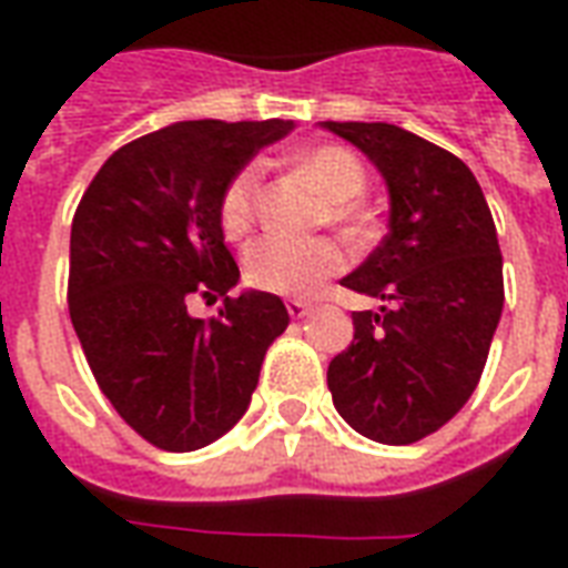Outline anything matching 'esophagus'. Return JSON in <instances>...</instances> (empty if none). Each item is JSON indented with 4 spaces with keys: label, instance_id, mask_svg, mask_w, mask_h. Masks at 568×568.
<instances>
[{
    "label": "esophagus",
    "instance_id": "obj_1",
    "mask_svg": "<svg viewBox=\"0 0 568 568\" xmlns=\"http://www.w3.org/2000/svg\"><path fill=\"white\" fill-rule=\"evenodd\" d=\"M285 307H288V316H292V320H304L310 310H313V301H301V297H295V301H288Z\"/></svg>",
    "mask_w": 568,
    "mask_h": 568
}]
</instances>
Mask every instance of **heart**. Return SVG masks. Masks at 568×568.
<instances>
[{
  "label": "heart",
  "instance_id": "heart-1",
  "mask_svg": "<svg viewBox=\"0 0 568 568\" xmlns=\"http://www.w3.org/2000/svg\"><path fill=\"white\" fill-rule=\"evenodd\" d=\"M297 173H304L325 197L328 222L341 227L356 224V203L365 194L368 175L356 154L341 145H316L295 158ZM258 166H243L227 182L222 197V227L227 236H243L258 212ZM344 267V252L332 240H292L264 236L243 255L246 283L258 292L283 297L313 295L328 276Z\"/></svg>",
  "mask_w": 568,
  "mask_h": 568
}]
</instances>
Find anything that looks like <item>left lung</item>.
Segmentation results:
<instances>
[{
  "label": "left lung",
  "mask_w": 568,
  "mask_h": 568,
  "mask_svg": "<svg viewBox=\"0 0 568 568\" xmlns=\"http://www.w3.org/2000/svg\"><path fill=\"white\" fill-rule=\"evenodd\" d=\"M389 187V234L341 283L386 307L353 313V344L328 365L337 414L381 444L438 432L475 393L505 285L496 224L475 173L410 130L322 121Z\"/></svg>",
  "instance_id": "8db88e82"
}]
</instances>
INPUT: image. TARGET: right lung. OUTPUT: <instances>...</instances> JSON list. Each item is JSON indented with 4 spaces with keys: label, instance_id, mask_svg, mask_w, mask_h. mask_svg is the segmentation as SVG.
<instances>
[{
    "label": "right lung",
    "instance_id": "1",
    "mask_svg": "<svg viewBox=\"0 0 568 568\" xmlns=\"http://www.w3.org/2000/svg\"><path fill=\"white\" fill-rule=\"evenodd\" d=\"M292 121H179L118 149L84 191L69 236V316L121 419L170 453L236 426L267 346L285 332L276 295L240 283L224 246L227 182ZM194 294L225 297L194 321Z\"/></svg>",
    "mask_w": 568,
    "mask_h": 568
}]
</instances>
